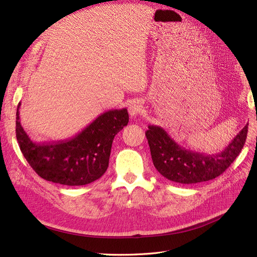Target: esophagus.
Segmentation results:
<instances>
[{"label": "esophagus", "mask_w": 257, "mask_h": 257, "mask_svg": "<svg viewBox=\"0 0 257 257\" xmlns=\"http://www.w3.org/2000/svg\"><path fill=\"white\" fill-rule=\"evenodd\" d=\"M143 110V105L142 102L139 100H134L131 102V104L128 106V112L132 117H137L140 115Z\"/></svg>", "instance_id": "1"}]
</instances>
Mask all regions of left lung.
Listing matches in <instances>:
<instances>
[{
  "mask_svg": "<svg viewBox=\"0 0 257 257\" xmlns=\"http://www.w3.org/2000/svg\"><path fill=\"white\" fill-rule=\"evenodd\" d=\"M247 134L248 124L223 151L207 154L183 148L161 126L149 125L146 132L154 167L163 177L183 184L208 181L221 175L239 155Z\"/></svg>",
  "mask_w": 257,
  "mask_h": 257,
  "instance_id": "1",
  "label": "left lung"
}]
</instances>
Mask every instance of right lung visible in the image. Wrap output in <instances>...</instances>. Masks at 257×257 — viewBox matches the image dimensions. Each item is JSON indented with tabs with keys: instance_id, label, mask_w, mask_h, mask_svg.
Listing matches in <instances>:
<instances>
[{
	"instance_id": "obj_1",
	"label": "right lung",
	"mask_w": 257,
	"mask_h": 257,
	"mask_svg": "<svg viewBox=\"0 0 257 257\" xmlns=\"http://www.w3.org/2000/svg\"><path fill=\"white\" fill-rule=\"evenodd\" d=\"M20 105L16 134L25 159L40 177L64 186H84L103 175L112 140L128 123L126 108L111 109L101 114L74 138L40 145L24 131L19 116Z\"/></svg>"
}]
</instances>
